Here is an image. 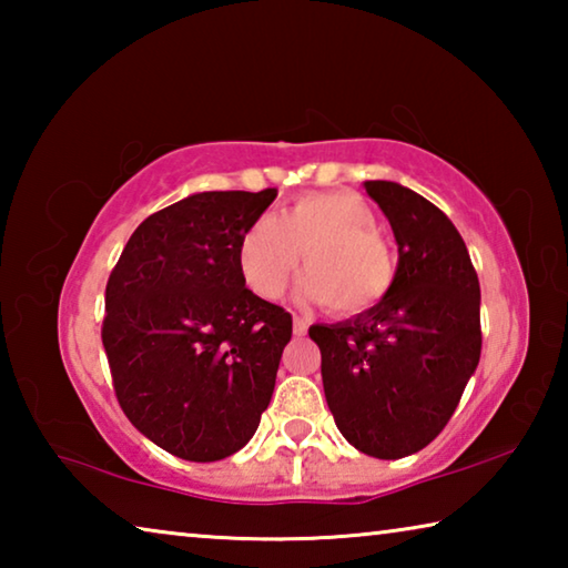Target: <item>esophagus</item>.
I'll return each mask as SVG.
<instances>
[{"label":"esophagus","instance_id":"obj_1","mask_svg":"<svg viewBox=\"0 0 568 568\" xmlns=\"http://www.w3.org/2000/svg\"><path fill=\"white\" fill-rule=\"evenodd\" d=\"M307 325H311V318H307V315H303V313H295L293 315V331H295V335H305L307 333Z\"/></svg>","mask_w":568,"mask_h":568}]
</instances>
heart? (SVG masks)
<instances>
[{
  "instance_id": "1",
  "label": "heart",
  "mask_w": 568,
  "mask_h": 568,
  "mask_svg": "<svg viewBox=\"0 0 568 568\" xmlns=\"http://www.w3.org/2000/svg\"><path fill=\"white\" fill-rule=\"evenodd\" d=\"M305 257L303 293L333 315L353 318L378 307L396 285V255L378 213L353 190L305 192L281 220L257 217L237 243V267L250 291L281 295Z\"/></svg>"
}]
</instances>
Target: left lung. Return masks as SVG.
I'll use <instances>...</instances> for the list:
<instances>
[{
  "label": "left lung",
  "mask_w": 568,
  "mask_h": 568,
  "mask_svg": "<svg viewBox=\"0 0 568 568\" xmlns=\"http://www.w3.org/2000/svg\"><path fill=\"white\" fill-rule=\"evenodd\" d=\"M398 243L390 295L335 325H311L325 400L351 446L373 458L426 448L454 416L480 358V287L456 225L418 192L368 180Z\"/></svg>",
  "instance_id": "8db88e82"
}]
</instances>
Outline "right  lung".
Masks as SVG:
<instances>
[{"mask_svg":"<svg viewBox=\"0 0 568 568\" xmlns=\"http://www.w3.org/2000/svg\"><path fill=\"white\" fill-rule=\"evenodd\" d=\"M277 195L197 192L142 220L104 291L102 345L124 416L168 454L243 448L271 403L293 315L247 291L237 243Z\"/></svg>","mask_w":568,"mask_h":568,"instance_id":"1","label":"right lung"}]
</instances>
